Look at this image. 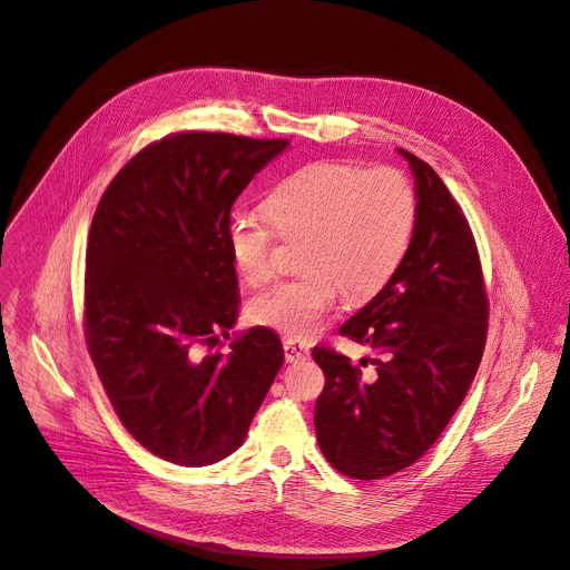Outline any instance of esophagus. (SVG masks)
<instances>
[{
	"mask_svg": "<svg viewBox=\"0 0 570 570\" xmlns=\"http://www.w3.org/2000/svg\"><path fill=\"white\" fill-rule=\"evenodd\" d=\"M284 354L288 364H297V361L308 358V345L297 341V338H286L284 341Z\"/></svg>",
	"mask_w": 570,
	"mask_h": 570,
	"instance_id": "1",
	"label": "esophagus"
}]
</instances>
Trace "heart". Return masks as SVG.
Wrapping results in <instances>:
<instances>
[{
    "label": "heart",
    "mask_w": 570,
    "mask_h": 570,
    "mask_svg": "<svg viewBox=\"0 0 570 570\" xmlns=\"http://www.w3.org/2000/svg\"><path fill=\"white\" fill-rule=\"evenodd\" d=\"M264 216L234 214L225 227L232 264L249 286L273 277V249L299 240L304 277L282 282L252 299V316L286 336H314L338 293L373 297L397 271L409 247L416 197L395 168L361 170L312 164L282 179L264 199Z\"/></svg>",
    "instance_id": "heart-1"
}]
</instances>
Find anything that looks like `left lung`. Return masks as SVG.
I'll list each match as a JSON object with an SVG mask.
<instances>
[{
  "label": "left lung",
  "instance_id": "1",
  "mask_svg": "<svg viewBox=\"0 0 570 570\" xmlns=\"http://www.w3.org/2000/svg\"><path fill=\"white\" fill-rule=\"evenodd\" d=\"M416 188L409 247L384 288L341 327L377 358L361 371L314 347L325 373L314 425L347 478L380 480L419 461L441 436L480 368L489 304L473 232L441 177L397 147Z\"/></svg>",
  "mask_w": 570,
  "mask_h": 570
}]
</instances>
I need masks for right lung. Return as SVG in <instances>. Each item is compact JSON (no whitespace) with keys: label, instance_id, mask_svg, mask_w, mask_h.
Returning <instances> with one entry per match:
<instances>
[{"label":"right lung","instance_id":"1","mask_svg":"<svg viewBox=\"0 0 570 570\" xmlns=\"http://www.w3.org/2000/svg\"><path fill=\"white\" fill-rule=\"evenodd\" d=\"M288 147L186 131L138 151L101 195L86 249V341L127 432L177 465H212L247 436L284 364L279 336L238 321L225 240L232 206Z\"/></svg>","mask_w":570,"mask_h":570}]
</instances>
